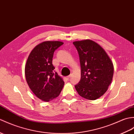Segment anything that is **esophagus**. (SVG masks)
<instances>
[{
	"label": "esophagus",
	"mask_w": 134,
	"mask_h": 134,
	"mask_svg": "<svg viewBox=\"0 0 134 134\" xmlns=\"http://www.w3.org/2000/svg\"><path fill=\"white\" fill-rule=\"evenodd\" d=\"M71 76V75H68V76H67V77H66V79H67V80H68V79H70V77Z\"/></svg>",
	"instance_id": "esophagus-1"
}]
</instances>
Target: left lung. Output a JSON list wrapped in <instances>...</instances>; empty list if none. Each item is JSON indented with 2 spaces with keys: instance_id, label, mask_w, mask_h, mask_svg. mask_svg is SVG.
Masks as SVG:
<instances>
[{
  "instance_id": "1",
  "label": "left lung",
  "mask_w": 134,
  "mask_h": 134,
  "mask_svg": "<svg viewBox=\"0 0 134 134\" xmlns=\"http://www.w3.org/2000/svg\"><path fill=\"white\" fill-rule=\"evenodd\" d=\"M79 55L81 78L75 87L80 96L96 100L107 91L113 80L114 65L98 43L90 39L73 42Z\"/></svg>"
}]
</instances>
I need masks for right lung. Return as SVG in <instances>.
Instances as JSON below:
<instances>
[{
	"label": "right lung",
	"instance_id": "1",
	"mask_svg": "<svg viewBox=\"0 0 134 134\" xmlns=\"http://www.w3.org/2000/svg\"><path fill=\"white\" fill-rule=\"evenodd\" d=\"M60 41H45L36 46L27 58L25 76L30 88L37 98L49 102L57 98L63 88V78L54 72L52 58Z\"/></svg>",
	"mask_w": 134,
	"mask_h": 134
}]
</instances>
